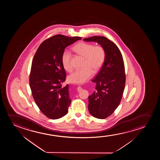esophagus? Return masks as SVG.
I'll list each match as a JSON object with an SVG mask.
<instances>
[{
  "mask_svg": "<svg viewBox=\"0 0 160 160\" xmlns=\"http://www.w3.org/2000/svg\"><path fill=\"white\" fill-rule=\"evenodd\" d=\"M82 88H81V86H78V88H77V90H78V92H80V91H81V90H82Z\"/></svg>",
  "mask_w": 160,
  "mask_h": 160,
  "instance_id": "esophagus-1",
  "label": "esophagus"
}]
</instances>
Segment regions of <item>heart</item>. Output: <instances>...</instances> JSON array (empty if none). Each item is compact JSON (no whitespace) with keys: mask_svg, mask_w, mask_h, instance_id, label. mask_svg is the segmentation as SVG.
Listing matches in <instances>:
<instances>
[{"mask_svg":"<svg viewBox=\"0 0 160 160\" xmlns=\"http://www.w3.org/2000/svg\"><path fill=\"white\" fill-rule=\"evenodd\" d=\"M74 50L85 58L83 67L75 71L68 77L70 82L76 84L85 83L91 78L93 72H97L103 66L105 58V51L103 47L94 46L86 42H80L74 47ZM62 63L64 68L69 72L72 69L71 63V53L64 51L62 55Z\"/></svg>","mask_w":160,"mask_h":160,"instance_id":"b5f03b06","label":"heart"}]
</instances>
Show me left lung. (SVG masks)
I'll return each instance as SVG.
<instances>
[{"mask_svg": "<svg viewBox=\"0 0 160 160\" xmlns=\"http://www.w3.org/2000/svg\"><path fill=\"white\" fill-rule=\"evenodd\" d=\"M83 41L97 42L105 51L103 66L92 80L96 83V90L88 97L90 114L104 119L118 107L122 97L126 81L122 56L118 46L106 37L94 36Z\"/></svg>", "mask_w": 160, "mask_h": 160, "instance_id": "left-lung-1", "label": "left lung"}]
</instances>
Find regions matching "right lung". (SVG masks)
<instances>
[{
	"label": "right lung",
	"mask_w": 160,
	"mask_h": 160,
	"mask_svg": "<svg viewBox=\"0 0 160 160\" xmlns=\"http://www.w3.org/2000/svg\"><path fill=\"white\" fill-rule=\"evenodd\" d=\"M81 39L55 35L40 44L33 58L29 85L36 104L51 119L68 113L71 99L69 85L62 87L66 75L62 55L67 46Z\"/></svg>",
	"instance_id": "1"
}]
</instances>
